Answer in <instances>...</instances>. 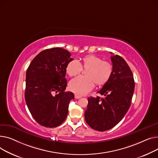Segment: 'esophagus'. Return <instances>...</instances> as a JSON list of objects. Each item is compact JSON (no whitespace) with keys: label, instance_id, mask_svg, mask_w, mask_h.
<instances>
[{"label":"esophagus","instance_id":"34e87169","mask_svg":"<svg viewBox=\"0 0 158 158\" xmlns=\"http://www.w3.org/2000/svg\"><path fill=\"white\" fill-rule=\"evenodd\" d=\"M75 99H80V98H81V96H79V95H77V94H75Z\"/></svg>","mask_w":158,"mask_h":158}]
</instances>
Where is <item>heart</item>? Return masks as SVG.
I'll list each match as a JSON object with an SVG mask.
<instances>
[{"mask_svg": "<svg viewBox=\"0 0 158 158\" xmlns=\"http://www.w3.org/2000/svg\"><path fill=\"white\" fill-rule=\"evenodd\" d=\"M82 69H86L85 77H78L72 80L69 84V89L77 95L87 94L94 86H103L109 81L113 73V66L111 62L102 60L94 55H87L80 59L70 61L66 71L69 77H75L81 73Z\"/></svg>", "mask_w": 158, "mask_h": 158, "instance_id": "heart-1", "label": "heart"}]
</instances>
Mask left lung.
I'll return each instance as SVG.
<instances>
[{
    "instance_id": "8db88e82",
    "label": "left lung",
    "mask_w": 158,
    "mask_h": 158,
    "mask_svg": "<svg viewBox=\"0 0 158 158\" xmlns=\"http://www.w3.org/2000/svg\"><path fill=\"white\" fill-rule=\"evenodd\" d=\"M111 60L112 75L98 92L103 98H88L85 112L86 123L99 131L109 130L123 118L130 107L135 90L133 73L125 60L116 55L111 56Z\"/></svg>"
}]
</instances>
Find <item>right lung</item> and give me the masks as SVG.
Listing matches in <instances>:
<instances>
[{"label":"right lung","mask_w":158,"mask_h":158,"mask_svg":"<svg viewBox=\"0 0 158 158\" xmlns=\"http://www.w3.org/2000/svg\"><path fill=\"white\" fill-rule=\"evenodd\" d=\"M62 48L46 49L37 55L26 72L25 99L35 121L46 127L60 125L68 114L69 102L75 96L65 92L66 68L73 60Z\"/></svg>","instance_id":"obj_1"}]
</instances>
